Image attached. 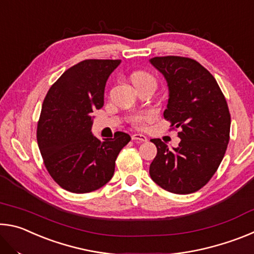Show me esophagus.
Returning <instances> with one entry per match:
<instances>
[{
    "instance_id": "1",
    "label": "esophagus",
    "mask_w": 254,
    "mask_h": 254,
    "mask_svg": "<svg viewBox=\"0 0 254 254\" xmlns=\"http://www.w3.org/2000/svg\"><path fill=\"white\" fill-rule=\"evenodd\" d=\"M132 140L136 141V142H147V141H148L147 136L143 135V134H140V133H135V134H133Z\"/></svg>"
}]
</instances>
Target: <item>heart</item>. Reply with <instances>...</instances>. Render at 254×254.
Returning a JSON list of instances; mask_svg holds the SVG:
<instances>
[{
  "label": "heart",
  "mask_w": 254,
  "mask_h": 254,
  "mask_svg": "<svg viewBox=\"0 0 254 254\" xmlns=\"http://www.w3.org/2000/svg\"><path fill=\"white\" fill-rule=\"evenodd\" d=\"M147 80H151L154 81L153 77L148 74V72H144V71H136L134 74L132 75V81L133 84L135 83H140V81H147ZM144 120V117L142 115H135V117L132 118V122L134 124H140Z\"/></svg>",
  "instance_id": "heart-1"
}]
</instances>
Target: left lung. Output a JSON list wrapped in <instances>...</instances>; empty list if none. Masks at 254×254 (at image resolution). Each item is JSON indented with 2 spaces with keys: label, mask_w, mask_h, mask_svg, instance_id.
Segmentation results:
<instances>
[{
  "label": "left lung",
  "mask_w": 254,
  "mask_h": 254,
  "mask_svg": "<svg viewBox=\"0 0 254 254\" xmlns=\"http://www.w3.org/2000/svg\"><path fill=\"white\" fill-rule=\"evenodd\" d=\"M149 62L168 86L163 117L180 128L177 148L151 140L158 152L150 177L174 194H190L208 183L223 160L230 140L229 107L213 75L196 60L166 56Z\"/></svg>",
  "instance_id": "left-lung-1"
}]
</instances>
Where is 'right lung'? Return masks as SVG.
I'll list each match as a JSON object with an SVG mask.
<instances>
[{"mask_svg":"<svg viewBox=\"0 0 254 254\" xmlns=\"http://www.w3.org/2000/svg\"><path fill=\"white\" fill-rule=\"evenodd\" d=\"M121 60L88 59L70 67L47 93L37 140L47 170L60 187L76 194L104 186L131 136L117 132L98 140L92 133L93 111L104 105L106 81Z\"/></svg>","mask_w":254,"mask_h":254,"instance_id":"add662e5","label":"right lung"}]
</instances>
